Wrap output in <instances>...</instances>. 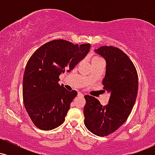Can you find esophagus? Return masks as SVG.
I'll return each instance as SVG.
<instances>
[{"label": "esophagus", "mask_w": 155, "mask_h": 155, "mask_svg": "<svg viewBox=\"0 0 155 155\" xmlns=\"http://www.w3.org/2000/svg\"><path fill=\"white\" fill-rule=\"evenodd\" d=\"M78 96H79V97H83L84 95L81 92H78Z\"/></svg>", "instance_id": "34e87169"}]
</instances>
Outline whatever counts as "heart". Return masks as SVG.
Masks as SVG:
<instances>
[{
	"instance_id": "heart-1",
	"label": "heart",
	"mask_w": 155,
	"mask_h": 155,
	"mask_svg": "<svg viewBox=\"0 0 155 155\" xmlns=\"http://www.w3.org/2000/svg\"><path fill=\"white\" fill-rule=\"evenodd\" d=\"M93 59H100V58H94Z\"/></svg>"
}]
</instances>
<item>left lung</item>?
<instances>
[{"label":"left lung","instance_id":"obj_1","mask_svg":"<svg viewBox=\"0 0 155 155\" xmlns=\"http://www.w3.org/2000/svg\"><path fill=\"white\" fill-rule=\"evenodd\" d=\"M95 51L106 60L103 84L110 98L103 106L95 97L85 95L84 122L93 134L105 136L117 130L129 117L138 93V74L133 62L119 48L104 46Z\"/></svg>","mask_w":155,"mask_h":155}]
</instances>
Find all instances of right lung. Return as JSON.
I'll use <instances>...</instances> for the list:
<instances>
[{
    "instance_id": "1",
    "label": "right lung",
    "mask_w": 155,
    "mask_h": 155,
    "mask_svg": "<svg viewBox=\"0 0 155 155\" xmlns=\"http://www.w3.org/2000/svg\"><path fill=\"white\" fill-rule=\"evenodd\" d=\"M90 48V44L53 40L39 47L28 60L23 76V101L37 127L50 130L63 123L77 92H69L60 85L59 76L73 70Z\"/></svg>"
}]
</instances>
